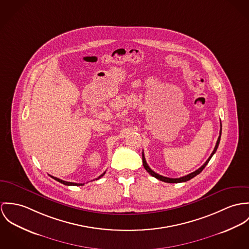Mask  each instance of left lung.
Listing matches in <instances>:
<instances>
[{"label": "left lung", "mask_w": 249, "mask_h": 249, "mask_svg": "<svg viewBox=\"0 0 249 249\" xmlns=\"http://www.w3.org/2000/svg\"><path fill=\"white\" fill-rule=\"evenodd\" d=\"M221 130H220V136H219V138H218V140H217V143H216V146H215V148H214V150H213V152H212V154H211V156L208 158V160L205 161V163L203 164V165L201 166L200 168H198L197 170H196L195 172L193 173H191V174H189V175H187V176H184V177H181V178H167V177H163V176H161V175H159V174H157V173H155L149 166L147 164V162H146V160H145V157H144V153L142 152V161H143V166H144V168L146 169V171L151 175V176H153V177H155L156 178H158V179H160V180H161V181H164V182H168V183H178V182H185V181H187V180H189V179H191V178H193L194 177H196V175H198L204 168H205V166L207 165V163L209 162V160H211V158L213 157V155L216 153V151H217V149H218V147H219V144H220V140H221Z\"/></svg>", "instance_id": "8db88e82"}]
</instances>
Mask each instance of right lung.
Returning a JSON list of instances; mask_svg holds the SVG:
<instances>
[{"instance_id": "right-lung-1", "label": "right lung", "mask_w": 249, "mask_h": 249, "mask_svg": "<svg viewBox=\"0 0 249 249\" xmlns=\"http://www.w3.org/2000/svg\"><path fill=\"white\" fill-rule=\"evenodd\" d=\"M105 173L106 172H104L102 175H100L97 178H95V179H99L101 177H103L104 175H105ZM53 178H54L55 180L57 181H59V182H61V183H63V184H65V185H68V186H70V185H73V186H81V185H84V183H74V182H69V181H65V180H62V179H60V178H57L55 177H53V176H51Z\"/></svg>"}]
</instances>
